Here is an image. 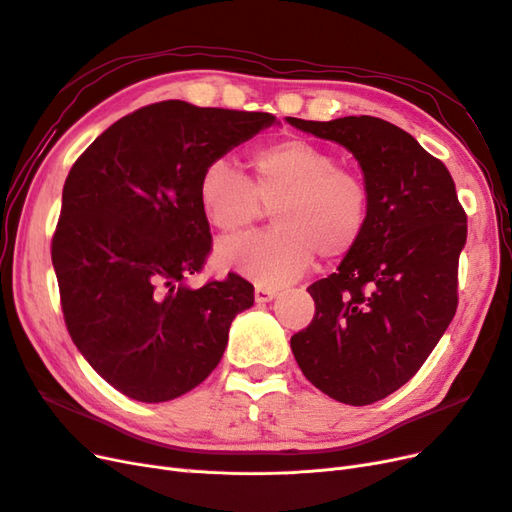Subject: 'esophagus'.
<instances>
[{
    "mask_svg": "<svg viewBox=\"0 0 512 512\" xmlns=\"http://www.w3.org/2000/svg\"><path fill=\"white\" fill-rule=\"evenodd\" d=\"M277 297V290L275 288H265V286H256L254 290V299L256 303H269Z\"/></svg>",
    "mask_w": 512,
    "mask_h": 512,
    "instance_id": "34e87169",
    "label": "esophagus"
}]
</instances>
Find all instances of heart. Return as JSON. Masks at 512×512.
<instances>
[{"instance_id": "b5f03b06", "label": "heart", "mask_w": 512, "mask_h": 512, "mask_svg": "<svg viewBox=\"0 0 512 512\" xmlns=\"http://www.w3.org/2000/svg\"><path fill=\"white\" fill-rule=\"evenodd\" d=\"M337 156L305 138L258 149L247 181L228 160L209 162L198 179V205L224 235L254 226L265 209L277 228L222 241L215 260L258 286H282L301 277L320 254L346 258L365 235L369 192Z\"/></svg>"}]
</instances>
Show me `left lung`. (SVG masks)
I'll return each mask as SVG.
<instances>
[{
	"label": "left lung",
	"mask_w": 512,
	"mask_h": 512,
	"mask_svg": "<svg viewBox=\"0 0 512 512\" xmlns=\"http://www.w3.org/2000/svg\"><path fill=\"white\" fill-rule=\"evenodd\" d=\"M286 121L346 147L369 192L363 239L307 288L314 320L290 337L316 389L369 406L404 386L451 324L466 213L446 166L393 123L369 115Z\"/></svg>",
	"instance_id": "8db88e82"
}]
</instances>
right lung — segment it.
Listing matches in <instances>:
<instances>
[{
  "mask_svg": "<svg viewBox=\"0 0 512 512\" xmlns=\"http://www.w3.org/2000/svg\"><path fill=\"white\" fill-rule=\"evenodd\" d=\"M277 119L166 100L121 117L74 162L53 269L74 346L130 399L181 397L218 367L254 286L228 273L190 288L211 250L203 168Z\"/></svg>",
  "mask_w": 512,
  "mask_h": 512,
  "instance_id": "obj_1",
  "label": "right lung"
}]
</instances>
